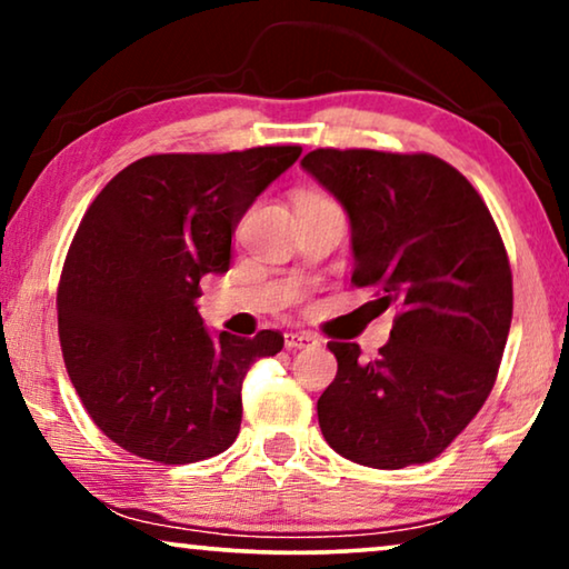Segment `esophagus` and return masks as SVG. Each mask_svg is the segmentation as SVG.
Listing matches in <instances>:
<instances>
[{"instance_id":"1","label":"esophagus","mask_w":569,"mask_h":569,"mask_svg":"<svg viewBox=\"0 0 569 569\" xmlns=\"http://www.w3.org/2000/svg\"><path fill=\"white\" fill-rule=\"evenodd\" d=\"M309 346H317L315 335H307V332H286V348H288V350H301V348H309Z\"/></svg>"}]
</instances>
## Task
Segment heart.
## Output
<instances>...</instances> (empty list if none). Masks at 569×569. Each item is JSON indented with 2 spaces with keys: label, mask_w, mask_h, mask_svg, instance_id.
<instances>
[{
  "label": "heart",
  "mask_w": 569,
  "mask_h": 569,
  "mask_svg": "<svg viewBox=\"0 0 569 569\" xmlns=\"http://www.w3.org/2000/svg\"><path fill=\"white\" fill-rule=\"evenodd\" d=\"M301 198H307V196H301Z\"/></svg>",
  "instance_id": "b5f03b06"
}]
</instances>
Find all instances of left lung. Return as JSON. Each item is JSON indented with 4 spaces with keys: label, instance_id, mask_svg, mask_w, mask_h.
<instances>
[{
    "label": "left lung",
    "instance_id": "8db88e82",
    "mask_svg": "<svg viewBox=\"0 0 569 569\" xmlns=\"http://www.w3.org/2000/svg\"><path fill=\"white\" fill-rule=\"evenodd\" d=\"M301 167L350 216V283L399 309L376 361H361L358 342H327L338 376L317 402L325 441L371 469L433 461L498 379L513 319L498 223L475 186L426 151L315 149Z\"/></svg>",
    "mask_w": 569,
    "mask_h": 569
}]
</instances>
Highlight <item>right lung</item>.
<instances>
[{"label": "right lung", "mask_w": 569, "mask_h": 569, "mask_svg": "<svg viewBox=\"0 0 569 569\" xmlns=\"http://www.w3.org/2000/svg\"><path fill=\"white\" fill-rule=\"evenodd\" d=\"M299 154L141 157L79 221L56 291L61 353L87 415L128 453L193 463L237 441L247 368L281 353L283 335L211 338L198 283L227 273L239 219Z\"/></svg>", "instance_id": "obj_1"}]
</instances>
